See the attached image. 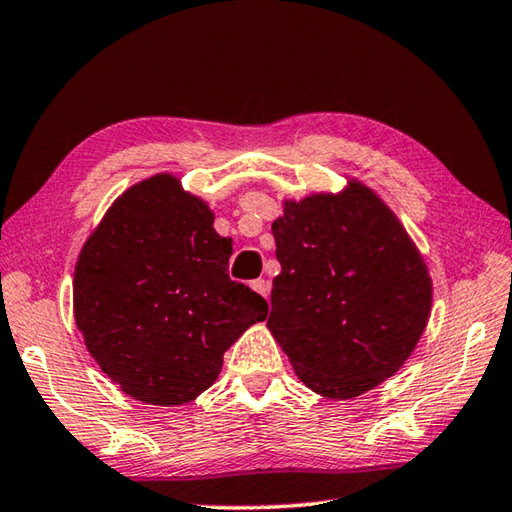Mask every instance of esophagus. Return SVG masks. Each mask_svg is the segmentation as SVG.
I'll return each instance as SVG.
<instances>
[{
    "mask_svg": "<svg viewBox=\"0 0 512 512\" xmlns=\"http://www.w3.org/2000/svg\"><path fill=\"white\" fill-rule=\"evenodd\" d=\"M252 289L256 291V294H260L263 298H267L269 296V280H265V278H258V280H252Z\"/></svg>",
    "mask_w": 512,
    "mask_h": 512,
    "instance_id": "34e87169",
    "label": "esophagus"
}]
</instances>
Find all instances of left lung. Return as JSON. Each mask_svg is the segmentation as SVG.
<instances>
[{"label": "left lung", "mask_w": 512, "mask_h": 512, "mask_svg": "<svg viewBox=\"0 0 512 512\" xmlns=\"http://www.w3.org/2000/svg\"><path fill=\"white\" fill-rule=\"evenodd\" d=\"M283 205L271 225L280 274L267 327L311 391L353 400L411 356L431 316L429 269L398 216L358 181Z\"/></svg>", "instance_id": "8db88e82"}]
</instances>
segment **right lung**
<instances>
[{
	"mask_svg": "<svg viewBox=\"0 0 512 512\" xmlns=\"http://www.w3.org/2000/svg\"><path fill=\"white\" fill-rule=\"evenodd\" d=\"M229 256L232 238L172 174L112 203L79 254L72 305L90 356L123 393L156 406L194 400L267 318V300L229 280Z\"/></svg>",
	"mask_w": 512,
	"mask_h": 512,
	"instance_id": "1",
	"label": "right lung"
}]
</instances>
